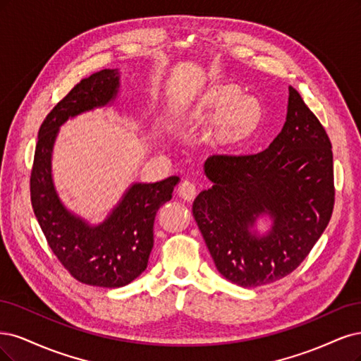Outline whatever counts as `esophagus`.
Returning <instances> with one entry per match:
<instances>
[{"mask_svg":"<svg viewBox=\"0 0 361 361\" xmlns=\"http://www.w3.org/2000/svg\"><path fill=\"white\" fill-rule=\"evenodd\" d=\"M196 190H197L196 185L189 180L181 181L180 185H178V189H177L178 196H181L184 201H192L193 197L196 196Z\"/></svg>","mask_w":361,"mask_h":361,"instance_id":"obj_1","label":"esophagus"}]
</instances>
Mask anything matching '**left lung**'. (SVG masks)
I'll list each match as a JSON object with an SVG mask.
<instances>
[{
	"instance_id": "obj_1",
	"label": "left lung",
	"mask_w": 361,
	"mask_h": 361,
	"mask_svg": "<svg viewBox=\"0 0 361 361\" xmlns=\"http://www.w3.org/2000/svg\"><path fill=\"white\" fill-rule=\"evenodd\" d=\"M205 173L213 185L196 196L193 217L219 273L243 288L293 273L333 214L331 142L293 87L285 126L269 148L212 156ZM261 214L274 219L265 238L248 231Z\"/></svg>"
}]
</instances>
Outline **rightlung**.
<instances>
[{
	"label": "right lung",
	"instance_id": "add662e5",
	"mask_svg": "<svg viewBox=\"0 0 361 361\" xmlns=\"http://www.w3.org/2000/svg\"><path fill=\"white\" fill-rule=\"evenodd\" d=\"M118 88V73L104 68L76 84L46 115L39 130L30 177L32 212L51 250L76 281L91 286L120 288L130 283L148 264L159 208L172 197L178 177L133 184L120 205L99 226L68 213L51 178V151L66 120L109 103Z\"/></svg>",
	"mask_w": 361,
	"mask_h": 361
}]
</instances>
